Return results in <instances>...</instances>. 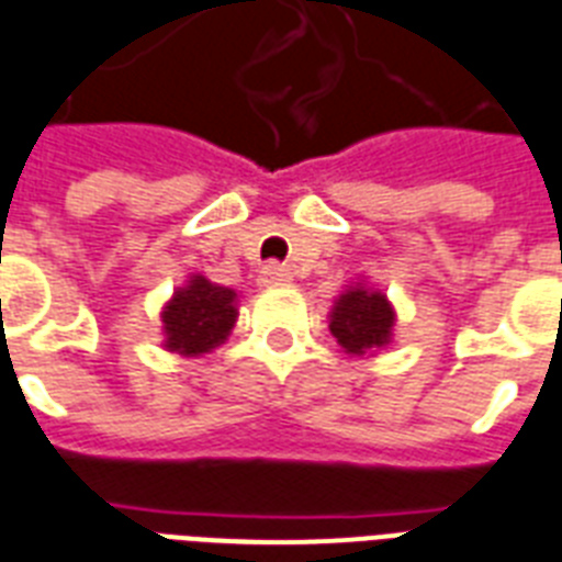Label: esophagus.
<instances>
[{"instance_id": "34e87169", "label": "esophagus", "mask_w": 562, "mask_h": 562, "mask_svg": "<svg viewBox=\"0 0 562 562\" xmlns=\"http://www.w3.org/2000/svg\"><path fill=\"white\" fill-rule=\"evenodd\" d=\"M289 280H291V271L280 262H268L262 271H259V282H262V285H282V282H289Z\"/></svg>"}]
</instances>
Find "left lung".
Listing matches in <instances>:
<instances>
[{"label": "left lung", "instance_id": "1", "mask_svg": "<svg viewBox=\"0 0 562 562\" xmlns=\"http://www.w3.org/2000/svg\"><path fill=\"white\" fill-rule=\"evenodd\" d=\"M396 308L382 289L359 280L335 297L329 308V333L347 356H375L393 344Z\"/></svg>", "mask_w": 562, "mask_h": 562}]
</instances>
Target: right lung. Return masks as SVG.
<instances>
[{
	"label": "right lung",
	"mask_w": 562,
	"mask_h": 562,
	"mask_svg": "<svg viewBox=\"0 0 562 562\" xmlns=\"http://www.w3.org/2000/svg\"><path fill=\"white\" fill-rule=\"evenodd\" d=\"M160 317L162 350L198 359L229 338L238 321V294L203 273H192L166 300Z\"/></svg>",
	"instance_id": "1"
}]
</instances>
